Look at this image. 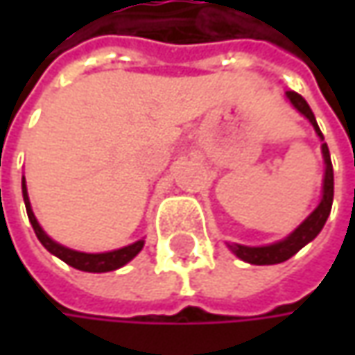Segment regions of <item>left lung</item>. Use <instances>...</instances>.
<instances>
[{"label": "left lung", "mask_w": 355, "mask_h": 355, "mask_svg": "<svg viewBox=\"0 0 355 355\" xmlns=\"http://www.w3.org/2000/svg\"><path fill=\"white\" fill-rule=\"evenodd\" d=\"M286 98H288L294 108L312 124L316 136H318L320 140H324L320 128H318V122H316V118H314V112L310 110V106H308L306 101H304L298 92H293V90L286 92ZM322 157H324V180H322L320 203L316 205V209L310 213L306 219L294 229L291 235H286V237L280 239L277 243L259 245V247L239 245V243H227V247L233 251L235 257H239L241 261H245V263H249V265H279V263L288 261V259L294 257L304 245H308L310 241H314V239L318 237L322 227L326 225V219H328V215H330L332 201H334V170H332L330 150H328L326 144H322Z\"/></svg>", "instance_id": "8db88e82"}]
</instances>
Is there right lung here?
Segmentation results:
<instances>
[{"label": "right lung", "mask_w": 355, "mask_h": 355, "mask_svg": "<svg viewBox=\"0 0 355 355\" xmlns=\"http://www.w3.org/2000/svg\"><path fill=\"white\" fill-rule=\"evenodd\" d=\"M21 191H23V201H25V209H27V217L31 221L35 235L41 241V245L47 249L51 254L59 257L61 261H64L67 265H71L73 268L78 270H85V272H110V270H116L120 266H124L130 263L138 252L144 249V239L126 245L122 249H114V251L106 252H83L75 251V249H69L61 243H57L55 239H51L43 231V227L39 225L37 217H35L33 209H31V201H29V193H27V182H25V175L21 180Z\"/></svg>", "instance_id": "add662e5"}]
</instances>
